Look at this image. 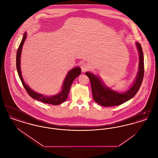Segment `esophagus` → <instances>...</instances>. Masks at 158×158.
<instances>
[{
    "label": "esophagus",
    "instance_id": "obj_1",
    "mask_svg": "<svg viewBox=\"0 0 158 158\" xmlns=\"http://www.w3.org/2000/svg\"><path fill=\"white\" fill-rule=\"evenodd\" d=\"M90 68V66L89 64L88 63H83L81 65V69H82V72H86L88 70H89Z\"/></svg>",
    "mask_w": 158,
    "mask_h": 158
}]
</instances>
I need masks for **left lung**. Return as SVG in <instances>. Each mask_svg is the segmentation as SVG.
I'll return each instance as SVG.
<instances>
[{"instance_id": "8db88e82", "label": "left lung", "mask_w": 158, "mask_h": 158, "mask_svg": "<svg viewBox=\"0 0 158 158\" xmlns=\"http://www.w3.org/2000/svg\"><path fill=\"white\" fill-rule=\"evenodd\" d=\"M139 56V70L135 81L127 90L119 92L108 87L103 83L101 77L91 72H86L91 84V89L94 101L101 106H111L119 105L133 98L139 89L144 76V59L143 50L140 44L135 43Z\"/></svg>"}]
</instances>
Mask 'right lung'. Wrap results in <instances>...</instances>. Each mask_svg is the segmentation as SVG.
I'll list each match as a JSON object with an SVG mask.
<instances>
[{"mask_svg": "<svg viewBox=\"0 0 158 158\" xmlns=\"http://www.w3.org/2000/svg\"><path fill=\"white\" fill-rule=\"evenodd\" d=\"M27 32H25L23 34L22 41L17 50L16 61L17 72H18L19 77L21 81V82L23 83V87L25 88V90H27L28 94L30 95L31 97L34 99H36L37 101L48 104L57 105L61 104L62 102H63L67 99L69 92L70 91L71 85L73 82V81L75 79L76 77H77L81 73V68L79 66H76L72 69L70 70L68 72V74L65 77L64 82L63 83L61 90L58 94L52 96H46L35 92L33 89H32L30 86H28V85L24 81L23 75H22V73H21V70L20 64H21V53H22V49H23V45L27 38Z\"/></svg>", "mask_w": 158, "mask_h": 158, "instance_id": "right-lung-1", "label": "right lung"}]
</instances>
